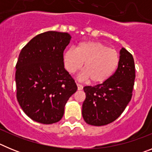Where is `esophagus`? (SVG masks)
<instances>
[{"instance_id":"esophagus-1","label":"esophagus","mask_w":152,"mask_h":152,"mask_svg":"<svg viewBox=\"0 0 152 152\" xmlns=\"http://www.w3.org/2000/svg\"><path fill=\"white\" fill-rule=\"evenodd\" d=\"M77 90H78V91H80V90L83 89V86L81 85V84L77 83Z\"/></svg>"}]
</instances>
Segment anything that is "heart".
<instances>
[{
  "instance_id": "1",
  "label": "heart",
  "mask_w": 152,
  "mask_h": 152,
  "mask_svg": "<svg viewBox=\"0 0 152 152\" xmlns=\"http://www.w3.org/2000/svg\"><path fill=\"white\" fill-rule=\"evenodd\" d=\"M63 62L69 73L78 71L84 64V78H90L93 83H103L116 72L119 56L115 49L108 48L100 42H81L76 49L64 51Z\"/></svg>"
}]
</instances>
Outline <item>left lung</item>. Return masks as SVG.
Returning <instances> with one entry per match:
<instances>
[{"label":"left lung","instance_id":"obj_1","mask_svg":"<svg viewBox=\"0 0 152 152\" xmlns=\"http://www.w3.org/2000/svg\"><path fill=\"white\" fill-rule=\"evenodd\" d=\"M135 78L132 55L122 48L115 73L103 84L84 88L86 98L82 105V116L84 121L96 126L115 121L131 100Z\"/></svg>","mask_w":152,"mask_h":152}]
</instances>
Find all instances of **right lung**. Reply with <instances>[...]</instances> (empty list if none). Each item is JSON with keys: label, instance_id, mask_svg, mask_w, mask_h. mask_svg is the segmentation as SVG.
I'll return each instance as SVG.
<instances>
[{"label": "right lung", "instance_id": "right-lung-1", "mask_svg": "<svg viewBox=\"0 0 152 152\" xmlns=\"http://www.w3.org/2000/svg\"><path fill=\"white\" fill-rule=\"evenodd\" d=\"M68 33L48 31L23 47L16 64L17 98L23 112L42 124L57 123L77 87L64 68L63 53Z\"/></svg>", "mask_w": 152, "mask_h": 152}]
</instances>
